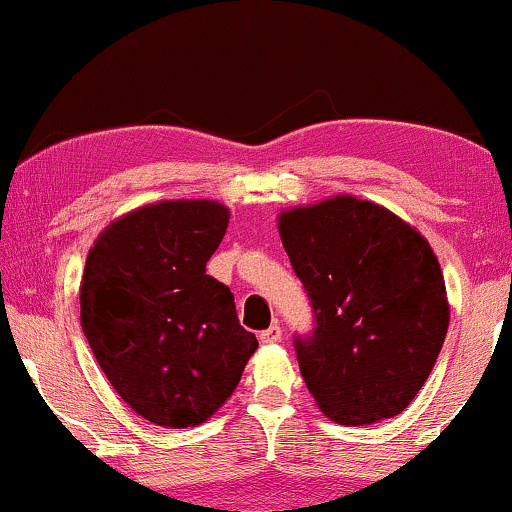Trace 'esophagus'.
Segmentation results:
<instances>
[{
  "instance_id": "34e87169",
  "label": "esophagus",
  "mask_w": 512,
  "mask_h": 512,
  "mask_svg": "<svg viewBox=\"0 0 512 512\" xmlns=\"http://www.w3.org/2000/svg\"><path fill=\"white\" fill-rule=\"evenodd\" d=\"M283 338V331H281V326H271V328H267V331H262L260 333V340L264 342V345H274V342H278Z\"/></svg>"
}]
</instances>
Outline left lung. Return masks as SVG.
<instances>
[{
  "instance_id": "left-lung-1",
  "label": "left lung",
  "mask_w": 512,
  "mask_h": 512,
  "mask_svg": "<svg viewBox=\"0 0 512 512\" xmlns=\"http://www.w3.org/2000/svg\"><path fill=\"white\" fill-rule=\"evenodd\" d=\"M278 234L314 312L295 352L307 390L340 425L411 404L444 345L449 300L430 243L383 205L335 196L281 212Z\"/></svg>"
}]
</instances>
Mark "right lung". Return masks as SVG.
Segmentation results:
<instances>
[{
  "instance_id": "add662e5",
  "label": "right lung",
  "mask_w": 512,
  "mask_h": 512,
  "mask_svg": "<svg viewBox=\"0 0 512 512\" xmlns=\"http://www.w3.org/2000/svg\"><path fill=\"white\" fill-rule=\"evenodd\" d=\"M229 217L215 200L144 205L108 224L84 264V338L129 409L163 428L205 423L257 349L231 290L205 274Z\"/></svg>"
}]
</instances>
